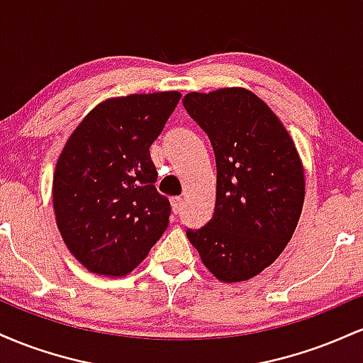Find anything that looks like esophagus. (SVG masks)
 Here are the masks:
<instances>
[{"label": "esophagus", "mask_w": 363, "mask_h": 363, "mask_svg": "<svg viewBox=\"0 0 363 363\" xmlns=\"http://www.w3.org/2000/svg\"><path fill=\"white\" fill-rule=\"evenodd\" d=\"M170 205H172L174 215H177V213H181L182 205H184V201H182L181 198H172V201H170Z\"/></svg>", "instance_id": "1"}]
</instances>
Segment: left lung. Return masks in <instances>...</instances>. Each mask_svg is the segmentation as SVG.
Instances as JSON below:
<instances>
[{
  "label": "left lung",
  "mask_w": 363,
  "mask_h": 363,
  "mask_svg": "<svg viewBox=\"0 0 363 363\" xmlns=\"http://www.w3.org/2000/svg\"><path fill=\"white\" fill-rule=\"evenodd\" d=\"M184 109L215 152L211 220L187 239L220 281H244L280 256L302 213L306 179L297 148L277 114L245 89L191 91Z\"/></svg>",
  "instance_id": "obj_1"
}]
</instances>
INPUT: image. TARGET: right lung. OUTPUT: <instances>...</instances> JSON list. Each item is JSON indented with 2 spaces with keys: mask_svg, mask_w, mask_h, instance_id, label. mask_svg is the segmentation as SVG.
Segmentation results:
<instances>
[{
  "mask_svg": "<svg viewBox=\"0 0 363 363\" xmlns=\"http://www.w3.org/2000/svg\"><path fill=\"white\" fill-rule=\"evenodd\" d=\"M179 99V91L107 99L66 141L54 170V213L66 247L89 272L124 277L167 228L170 203L155 189L150 147Z\"/></svg>",
  "mask_w": 363,
  "mask_h": 363,
  "instance_id": "obj_1",
  "label": "right lung"
}]
</instances>
